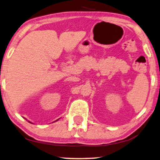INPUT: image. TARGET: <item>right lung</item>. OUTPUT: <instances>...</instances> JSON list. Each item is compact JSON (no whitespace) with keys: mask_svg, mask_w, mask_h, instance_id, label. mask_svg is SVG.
<instances>
[{"mask_svg":"<svg viewBox=\"0 0 160 160\" xmlns=\"http://www.w3.org/2000/svg\"><path fill=\"white\" fill-rule=\"evenodd\" d=\"M28 122H30V121H28ZM30 123H31V122H30Z\"/></svg>","mask_w":160,"mask_h":160,"instance_id":"1","label":"right lung"}]
</instances>
